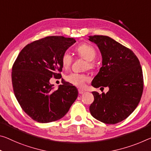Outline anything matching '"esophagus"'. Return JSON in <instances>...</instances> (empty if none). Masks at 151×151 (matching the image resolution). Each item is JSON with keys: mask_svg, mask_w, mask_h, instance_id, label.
Instances as JSON below:
<instances>
[{"mask_svg": "<svg viewBox=\"0 0 151 151\" xmlns=\"http://www.w3.org/2000/svg\"><path fill=\"white\" fill-rule=\"evenodd\" d=\"M85 93V91L78 89V93H79V94H83V93Z\"/></svg>", "mask_w": 151, "mask_h": 151, "instance_id": "obj_1", "label": "esophagus"}]
</instances>
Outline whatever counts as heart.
Masks as SVG:
<instances>
[{
    "instance_id": "1",
    "label": "heart",
    "mask_w": 151,
    "mask_h": 151,
    "mask_svg": "<svg viewBox=\"0 0 151 151\" xmlns=\"http://www.w3.org/2000/svg\"><path fill=\"white\" fill-rule=\"evenodd\" d=\"M75 52L78 57L86 60L85 68H93L94 67L93 60L96 56V50L92 45L87 44H83L76 47ZM73 57L68 52H64L61 57V64L63 68L67 69L73 63ZM66 80L68 83L78 87H83L86 82L89 80V78L85 74L72 73L66 76Z\"/></svg>"
}]
</instances>
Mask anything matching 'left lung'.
Returning <instances> with one entry per match:
<instances>
[{"instance_id": "left-lung-1", "label": "left lung", "mask_w": 151, "mask_h": 151, "mask_svg": "<svg viewBox=\"0 0 151 151\" xmlns=\"http://www.w3.org/2000/svg\"><path fill=\"white\" fill-rule=\"evenodd\" d=\"M88 40L97 44L102 56V66L91 85L109 87L107 93L92 92L91 114L105 124L120 122L132 113L142 97L144 81L139 60L131 50L108 36L93 35Z\"/></svg>"}]
</instances>
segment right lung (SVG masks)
I'll return each instance as SVG.
<instances>
[{
  "instance_id": "obj_1",
  "label": "right lung",
  "mask_w": 151,
  "mask_h": 151,
  "mask_svg": "<svg viewBox=\"0 0 151 151\" xmlns=\"http://www.w3.org/2000/svg\"><path fill=\"white\" fill-rule=\"evenodd\" d=\"M76 40L47 36L24 47L12 68L14 94L21 108L33 120L48 123L58 120L68 111L78 96L75 86L64 82L57 89L50 83L60 78L61 57Z\"/></svg>"
}]
</instances>
